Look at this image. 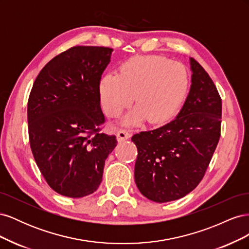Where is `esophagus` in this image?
<instances>
[{
  "label": "esophagus",
  "instance_id": "34e87169",
  "mask_svg": "<svg viewBox=\"0 0 249 249\" xmlns=\"http://www.w3.org/2000/svg\"><path fill=\"white\" fill-rule=\"evenodd\" d=\"M116 137H117V141L118 142H122L124 140L129 139L131 137V134L127 132V131H125V130H119L116 133Z\"/></svg>",
  "mask_w": 249,
  "mask_h": 249
}]
</instances>
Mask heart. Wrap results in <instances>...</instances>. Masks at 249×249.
Wrapping results in <instances>:
<instances>
[{
	"label": "heart",
	"instance_id": "1",
	"mask_svg": "<svg viewBox=\"0 0 249 249\" xmlns=\"http://www.w3.org/2000/svg\"><path fill=\"white\" fill-rule=\"evenodd\" d=\"M189 87V74L184 64L161 56H136L118 67V73L102 78L99 91L102 107L116 117L133 102L137 106L126 114L124 124H137L147 118L162 123L176 114Z\"/></svg>",
	"mask_w": 249,
	"mask_h": 249
}]
</instances>
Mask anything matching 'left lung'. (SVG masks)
Segmentation results:
<instances>
[{"mask_svg": "<svg viewBox=\"0 0 249 249\" xmlns=\"http://www.w3.org/2000/svg\"><path fill=\"white\" fill-rule=\"evenodd\" d=\"M191 87L170 123L135 134V182L156 202L184 197L200 183L220 138L222 104L212 79L190 58Z\"/></svg>", "mask_w": 249, "mask_h": 249, "instance_id": "obj_1", "label": "left lung"}]
</instances>
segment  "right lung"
<instances>
[{
    "mask_svg": "<svg viewBox=\"0 0 249 249\" xmlns=\"http://www.w3.org/2000/svg\"><path fill=\"white\" fill-rule=\"evenodd\" d=\"M113 50L73 47L43 67L28 101L32 154L53 190L80 198L93 193L116 137L99 133L105 122L99 85Z\"/></svg>",
    "mask_w": 249,
    "mask_h": 249,
    "instance_id": "1",
    "label": "right lung"
}]
</instances>
